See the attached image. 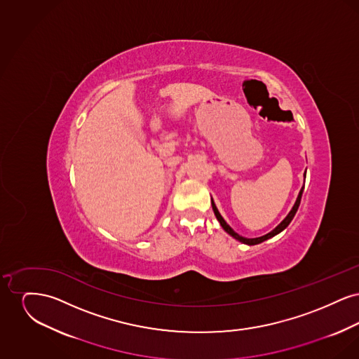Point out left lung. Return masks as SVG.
Wrapping results in <instances>:
<instances>
[{
  "mask_svg": "<svg viewBox=\"0 0 359 359\" xmlns=\"http://www.w3.org/2000/svg\"><path fill=\"white\" fill-rule=\"evenodd\" d=\"M306 176V175H304ZM303 191H304V186L303 188L300 189V192H299V196H297V201H296V203L292 207V210H290V214L287 215V218L283 221V222L280 223L274 230H272L271 233H268L266 236H262V237H258V238H245V237H241L239 234H237L227 223L224 222V219L222 218V215L219 214V211H218V208H217V205H214V202L211 201V205H212V210H214V214H215V217H217V219L221 223V226H222L223 229H224V231L226 233H229L231 237H234L236 239H238L239 242H242V243H246V245H257V243H261V242H264V241H266V239L272 238L274 237L276 234H278L280 231H283L288 224H290V221L293 219V217H294V214H296V211H297V208H299V205H300V201H302V195H303Z\"/></svg>",
  "mask_w": 359,
  "mask_h": 359,
  "instance_id": "obj_1",
  "label": "left lung"
}]
</instances>
